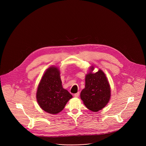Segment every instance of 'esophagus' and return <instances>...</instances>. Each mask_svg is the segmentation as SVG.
<instances>
[{
    "instance_id": "esophagus-1",
    "label": "esophagus",
    "mask_w": 146,
    "mask_h": 146,
    "mask_svg": "<svg viewBox=\"0 0 146 146\" xmlns=\"http://www.w3.org/2000/svg\"><path fill=\"white\" fill-rule=\"evenodd\" d=\"M79 95H80V92H77V93L75 94L74 95V96L75 97H76V98H78V97L79 96Z\"/></svg>"
}]
</instances>
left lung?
<instances>
[{"instance_id": "obj_1", "label": "left lung", "mask_w": 146, "mask_h": 146, "mask_svg": "<svg viewBox=\"0 0 146 146\" xmlns=\"http://www.w3.org/2000/svg\"><path fill=\"white\" fill-rule=\"evenodd\" d=\"M94 66L86 76V86L80 94L85 106L90 110L96 112L105 108L109 103L111 90L109 82L104 72L99 69L93 73Z\"/></svg>"}]
</instances>
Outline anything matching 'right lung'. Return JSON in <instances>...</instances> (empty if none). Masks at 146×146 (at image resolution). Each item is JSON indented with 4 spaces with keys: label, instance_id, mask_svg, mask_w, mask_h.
Listing matches in <instances>:
<instances>
[{
    "label": "right lung",
    "instance_id": "add662e5",
    "mask_svg": "<svg viewBox=\"0 0 146 146\" xmlns=\"http://www.w3.org/2000/svg\"><path fill=\"white\" fill-rule=\"evenodd\" d=\"M72 95L63 88L58 68L47 69L41 78L36 92V99L44 111L52 114L63 110Z\"/></svg>",
    "mask_w": 146,
    "mask_h": 146
}]
</instances>
